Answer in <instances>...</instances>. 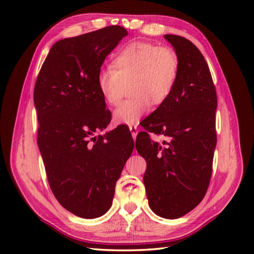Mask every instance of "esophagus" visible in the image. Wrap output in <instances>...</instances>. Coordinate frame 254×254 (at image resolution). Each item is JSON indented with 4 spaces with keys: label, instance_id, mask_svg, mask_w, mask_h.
I'll return each mask as SVG.
<instances>
[{
    "label": "esophagus",
    "instance_id": "34e87169",
    "mask_svg": "<svg viewBox=\"0 0 254 254\" xmlns=\"http://www.w3.org/2000/svg\"><path fill=\"white\" fill-rule=\"evenodd\" d=\"M130 131H131V134H132V137H133V139H135V138H136V136H137V133H138L137 127H130Z\"/></svg>",
    "mask_w": 254,
    "mask_h": 254
}]
</instances>
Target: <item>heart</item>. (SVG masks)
Masks as SVG:
<instances>
[{
	"label": "heart",
	"mask_w": 254,
	"mask_h": 254,
	"mask_svg": "<svg viewBox=\"0 0 254 254\" xmlns=\"http://www.w3.org/2000/svg\"><path fill=\"white\" fill-rule=\"evenodd\" d=\"M179 59L169 48L149 42H133L117 53L111 67L101 69L97 88L109 106L121 101L126 84L132 97L115 111L118 124L135 126L152 109L168 100L179 77Z\"/></svg>",
	"instance_id": "heart-1"
}]
</instances>
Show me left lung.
I'll list each match as a JSON object with an SVG mask.
<instances>
[{
  "instance_id": "left-lung-1",
  "label": "left lung",
  "mask_w": 254,
  "mask_h": 254,
  "mask_svg": "<svg viewBox=\"0 0 254 254\" xmlns=\"http://www.w3.org/2000/svg\"><path fill=\"white\" fill-rule=\"evenodd\" d=\"M164 37L179 59V77L143 127L168 142L160 145L141 132L136 150L147 164L143 180L149 207L160 217L176 219L197 206L207 191L217 141V96L201 51L181 36Z\"/></svg>"
}]
</instances>
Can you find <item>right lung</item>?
<instances>
[{
    "label": "right lung",
    "mask_w": 254,
    "mask_h": 254,
    "mask_svg": "<svg viewBox=\"0 0 254 254\" xmlns=\"http://www.w3.org/2000/svg\"><path fill=\"white\" fill-rule=\"evenodd\" d=\"M127 35L123 27L109 26L59 40L36 80L37 142L48 181L59 203L82 218L108 212L116 182L133 152L126 127L95 135L111 120L97 76L107 56Z\"/></svg>",
    "instance_id": "1"
}]
</instances>
